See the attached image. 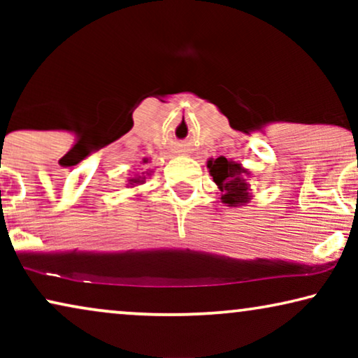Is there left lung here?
I'll return each instance as SVG.
<instances>
[{
    "mask_svg": "<svg viewBox=\"0 0 358 358\" xmlns=\"http://www.w3.org/2000/svg\"><path fill=\"white\" fill-rule=\"evenodd\" d=\"M207 168L215 184L222 190L220 199L227 207H246L251 202L252 189L248 182L251 171L244 168L241 163L218 156L217 159H207Z\"/></svg>",
    "mask_w": 358,
    "mask_h": 358,
    "instance_id": "8db88e82",
    "label": "left lung"
}]
</instances>
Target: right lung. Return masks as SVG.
Listing matches in <instances>:
<instances>
[{"label":"right lung","mask_w":358,"mask_h":358,"mask_svg":"<svg viewBox=\"0 0 358 358\" xmlns=\"http://www.w3.org/2000/svg\"><path fill=\"white\" fill-rule=\"evenodd\" d=\"M148 163H151L150 158H143L141 159V166H146ZM151 173H155L153 169L146 168V171H143V173H135L134 176H130V178H127L125 180V187L129 189H136L140 187V185H143L146 182V179H148V176H151Z\"/></svg>","instance_id":"right-lung-1"}]
</instances>
